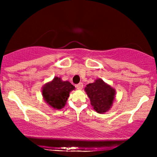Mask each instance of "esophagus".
<instances>
[{
  "instance_id": "34e87169",
  "label": "esophagus",
  "mask_w": 157,
  "mask_h": 157,
  "mask_svg": "<svg viewBox=\"0 0 157 157\" xmlns=\"http://www.w3.org/2000/svg\"><path fill=\"white\" fill-rule=\"evenodd\" d=\"M82 87H83V84H82V82H80V83H78L76 86V88L77 89H82Z\"/></svg>"
}]
</instances>
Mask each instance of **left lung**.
<instances>
[{"label": "left lung", "instance_id": "left-lung-1", "mask_svg": "<svg viewBox=\"0 0 157 157\" xmlns=\"http://www.w3.org/2000/svg\"><path fill=\"white\" fill-rule=\"evenodd\" d=\"M85 91L91 100V105L97 112L105 113L111 109L115 97V91L101 79L87 85Z\"/></svg>", "mask_w": 157, "mask_h": 157}]
</instances>
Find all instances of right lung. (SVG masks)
Instances as JSON below:
<instances>
[{"label": "right lung", "instance_id": "add662e5", "mask_svg": "<svg viewBox=\"0 0 157 157\" xmlns=\"http://www.w3.org/2000/svg\"><path fill=\"white\" fill-rule=\"evenodd\" d=\"M75 89V86L68 81H63L60 78L55 77L52 82L43 87L44 98L54 109H61L64 107L70 91Z\"/></svg>", "mask_w": 157, "mask_h": 157}]
</instances>
